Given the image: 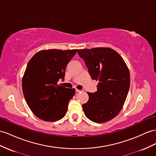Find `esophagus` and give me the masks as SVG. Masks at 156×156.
Wrapping results in <instances>:
<instances>
[{
  "instance_id": "esophagus-1",
  "label": "esophagus",
  "mask_w": 156,
  "mask_h": 156,
  "mask_svg": "<svg viewBox=\"0 0 156 156\" xmlns=\"http://www.w3.org/2000/svg\"><path fill=\"white\" fill-rule=\"evenodd\" d=\"M76 92H80V91H82V90H78V89H76Z\"/></svg>"
}]
</instances>
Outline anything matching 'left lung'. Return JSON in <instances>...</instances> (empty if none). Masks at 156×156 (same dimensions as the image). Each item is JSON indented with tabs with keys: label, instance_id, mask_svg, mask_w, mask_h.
I'll return each mask as SVG.
<instances>
[{
	"label": "left lung",
	"instance_id": "left-lung-1",
	"mask_svg": "<svg viewBox=\"0 0 156 156\" xmlns=\"http://www.w3.org/2000/svg\"><path fill=\"white\" fill-rule=\"evenodd\" d=\"M91 78L98 81V91L87 92L89 99L82 105L87 118L97 123L115 118L122 109L130 87L129 68L122 57L109 47L78 49Z\"/></svg>",
	"mask_w": 156,
	"mask_h": 156
}]
</instances>
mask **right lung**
I'll return each mask as SVG.
<instances>
[{
    "instance_id": "right-lung-1",
    "label": "right lung",
    "mask_w": 156,
    "mask_h": 156,
    "mask_svg": "<svg viewBox=\"0 0 156 156\" xmlns=\"http://www.w3.org/2000/svg\"><path fill=\"white\" fill-rule=\"evenodd\" d=\"M77 49L42 50L27 63L22 78V91L27 104L37 117L53 122L65 116L75 89L57 84L64 79L66 65Z\"/></svg>"
}]
</instances>
